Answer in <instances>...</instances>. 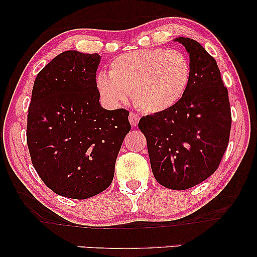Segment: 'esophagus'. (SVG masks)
<instances>
[{"instance_id": "obj_1", "label": "esophagus", "mask_w": 257, "mask_h": 257, "mask_svg": "<svg viewBox=\"0 0 257 257\" xmlns=\"http://www.w3.org/2000/svg\"><path fill=\"white\" fill-rule=\"evenodd\" d=\"M139 119H140V118H139V114L133 113V112H131V113H130V115H128L130 124H131L132 126H137V125H138Z\"/></svg>"}]
</instances>
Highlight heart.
Segmentation results:
<instances>
[{"instance_id":"b5f03b06","label":"heart","mask_w":257,"mask_h":257,"mask_svg":"<svg viewBox=\"0 0 257 257\" xmlns=\"http://www.w3.org/2000/svg\"><path fill=\"white\" fill-rule=\"evenodd\" d=\"M191 73L189 61L180 51L145 49L114 58L108 75L100 72L97 76V87L110 103L133 96L140 110L160 113L182 99Z\"/></svg>"}]
</instances>
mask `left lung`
Masks as SVG:
<instances>
[{
  "instance_id": "1",
  "label": "left lung",
  "mask_w": 257,
  "mask_h": 257,
  "mask_svg": "<svg viewBox=\"0 0 257 257\" xmlns=\"http://www.w3.org/2000/svg\"><path fill=\"white\" fill-rule=\"evenodd\" d=\"M174 41L189 54L187 91L175 106L142 117L138 126L146 137L156 180L166 188L184 191L217 170L229 143L231 113L215 59L192 38Z\"/></svg>"
}]
</instances>
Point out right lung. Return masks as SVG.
I'll return each mask as SVG.
<instances>
[{
	"label": "right lung",
	"instance_id": "right-lung-1",
	"mask_svg": "<svg viewBox=\"0 0 257 257\" xmlns=\"http://www.w3.org/2000/svg\"><path fill=\"white\" fill-rule=\"evenodd\" d=\"M98 54L69 50L35 79L27 144L42 181L56 194L83 200L111 185L122 140L131 130L125 108L100 106Z\"/></svg>",
	"mask_w": 257,
	"mask_h": 257
}]
</instances>
